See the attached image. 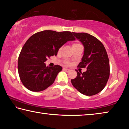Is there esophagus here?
<instances>
[{
  "mask_svg": "<svg viewBox=\"0 0 129 129\" xmlns=\"http://www.w3.org/2000/svg\"><path fill=\"white\" fill-rule=\"evenodd\" d=\"M63 70L65 71H67V72H68V71H70V69L67 68H63Z\"/></svg>",
  "mask_w": 129,
  "mask_h": 129,
  "instance_id": "34e87169",
  "label": "esophagus"
}]
</instances>
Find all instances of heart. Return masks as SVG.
<instances>
[{
	"mask_svg": "<svg viewBox=\"0 0 129 129\" xmlns=\"http://www.w3.org/2000/svg\"><path fill=\"white\" fill-rule=\"evenodd\" d=\"M78 45H80L79 44H77V43H75V44H73V46H78Z\"/></svg>",
	"mask_w": 129,
	"mask_h": 129,
	"instance_id": "obj_1",
	"label": "heart"
}]
</instances>
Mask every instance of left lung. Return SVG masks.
Returning a JSON list of instances; mask_svg holds the SVG:
<instances>
[{"label":"left lung","mask_w":129,"mask_h":129,"mask_svg":"<svg viewBox=\"0 0 129 129\" xmlns=\"http://www.w3.org/2000/svg\"><path fill=\"white\" fill-rule=\"evenodd\" d=\"M74 36L84 47V52L78 66L86 67V71L78 72L71 83L80 93L86 96L98 93L106 86L110 75L108 54L98 39L85 33L72 32Z\"/></svg>","instance_id":"obj_1"}]
</instances>
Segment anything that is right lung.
Returning <instances> with one entry per match:
<instances>
[{"label":"right lung","instance_id":"1","mask_svg":"<svg viewBox=\"0 0 129 129\" xmlns=\"http://www.w3.org/2000/svg\"><path fill=\"white\" fill-rule=\"evenodd\" d=\"M70 31L44 30L29 38L18 59V72L21 82L31 91L44 90L54 83L62 67H46L47 58L57 55L59 49L68 41H74Z\"/></svg>","mask_w":129,"mask_h":129}]
</instances>
